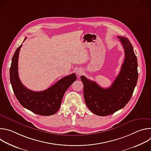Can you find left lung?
I'll return each mask as SVG.
<instances>
[{
	"instance_id": "left-lung-1",
	"label": "left lung",
	"mask_w": 151,
	"mask_h": 151,
	"mask_svg": "<svg viewBox=\"0 0 151 151\" xmlns=\"http://www.w3.org/2000/svg\"><path fill=\"white\" fill-rule=\"evenodd\" d=\"M26 38L27 37L24 41ZM21 47L22 44L17 48L12 57L9 69L10 81L14 93L20 104L26 109L40 115H52L59 109L57 104L59 95L64 90L65 91H66L72 84V83H70L71 80L76 79V76L75 73H72L64 77L51 87L42 91H33L27 88L21 82L18 72L19 52ZM87 106L89 109L94 114V109L89 104H87Z\"/></svg>"
}]
</instances>
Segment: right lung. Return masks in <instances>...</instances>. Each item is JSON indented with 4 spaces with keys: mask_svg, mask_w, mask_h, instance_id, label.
<instances>
[{
    "mask_svg": "<svg viewBox=\"0 0 151 151\" xmlns=\"http://www.w3.org/2000/svg\"><path fill=\"white\" fill-rule=\"evenodd\" d=\"M118 37L124 49L125 59L111 87L103 88L96 82L81 76L85 101L99 116L109 115L124 107L130 100L138 79L137 60L131 42L126 37Z\"/></svg>",
    "mask_w": 151,
    "mask_h": 151,
    "instance_id": "obj_1",
    "label": "right lung"
}]
</instances>
